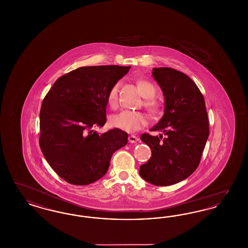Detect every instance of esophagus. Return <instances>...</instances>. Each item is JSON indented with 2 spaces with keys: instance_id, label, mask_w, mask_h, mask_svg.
Segmentation results:
<instances>
[{
  "instance_id": "obj_1",
  "label": "esophagus",
  "mask_w": 248,
  "mask_h": 248,
  "mask_svg": "<svg viewBox=\"0 0 248 248\" xmlns=\"http://www.w3.org/2000/svg\"><path fill=\"white\" fill-rule=\"evenodd\" d=\"M139 140V139H138V137H136V136H134V135H131L128 137V141L130 143H136V142H138Z\"/></svg>"
}]
</instances>
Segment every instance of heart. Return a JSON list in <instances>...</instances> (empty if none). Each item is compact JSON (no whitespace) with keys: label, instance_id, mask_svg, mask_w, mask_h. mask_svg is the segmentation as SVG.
Segmentation results:
<instances>
[{"label":"heart","instance_id":"1","mask_svg":"<svg viewBox=\"0 0 248 248\" xmlns=\"http://www.w3.org/2000/svg\"><path fill=\"white\" fill-rule=\"evenodd\" d=\"M138 87L142 96L147 98V100L145 101V107L151 113L157 114L160 111V105L153 98L156 93V89L154 84L147 80H139ZM118 89L119 83H114L108 90V93L107 95V101L108 104L111 108H114L117 105ZM108 122L110 126L114 128L126 132H135L141 129L143 126L146 125L147 117L145 116V114L139 111L123 110L117 114L112 115Z\"/></svg>","mask_w":248,"mask_h":248}]
</instances>
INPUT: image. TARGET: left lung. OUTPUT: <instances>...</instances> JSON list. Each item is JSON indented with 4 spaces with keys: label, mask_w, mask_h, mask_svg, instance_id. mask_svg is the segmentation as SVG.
Segmentation results:
<instances>
[{
    "label": "left lung",
    "mask_w": 248,
    "mask_h": 248,
    "mask_svg": "<svg viewBox=\"0 0 248 248\" xmlns=\"http://www.w3.org/2000/svg\"><path fill=\"white\" fill-rule=\"evenodd\" d=\"M153 76L165 96V113L140 140L152 150L151 159L140 165V175L156 186H169L189 177L200 164L209 136L203 95L195 83L172 68H154Z\"/></svg>",
    "instance_id": "8db88e82"
}]
</instances>
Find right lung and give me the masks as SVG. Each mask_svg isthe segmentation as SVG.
<instances>
[{"instance_id": "obj_1", "label": "right lung", "mask_w": 248, "mask_h": 248, "mask_svg": "<svg viewBox=\"0 0 248 248\" xmlns=\"http://www.w3.org/2000/svg\"><path fill=\"white\" fill-rule=\"evenodd\" d=\"M131 68L115 65L81 67L59 78L40 111V147L48 164L65 181L88 185L103 177L112 154L127 144L128 134L108 130L107 95Z\"/></svg>"}]
</instances>
